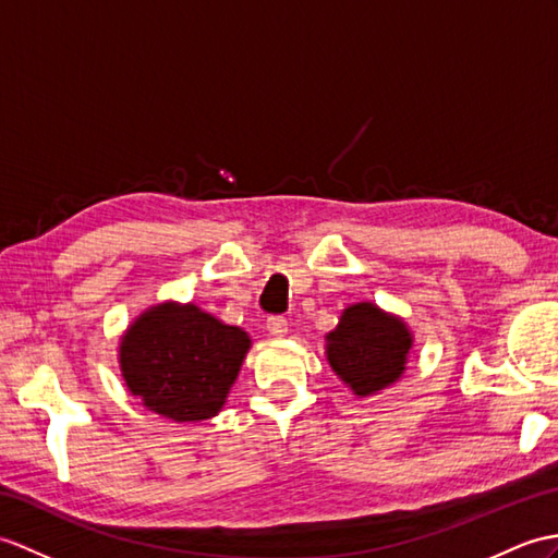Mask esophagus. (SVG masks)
<instances>
[{
	"label": "esophagus",
	"instance_id": "esophagus-1",
	"mask_svg": "<svg viewBox=\"0 0 558 558\" xmlns=\"http://www.w3.org/2000/svg\"><path fill=\"white\" fill-rule=\"evenodd\" d=\"M266 328H268V335H270V338L282 340L284 335H288V320L280 318V316H270V318L266 320Z\"/></svg>",
	"mask_w": 558,
	"mask_h": 558
}]
</instances>
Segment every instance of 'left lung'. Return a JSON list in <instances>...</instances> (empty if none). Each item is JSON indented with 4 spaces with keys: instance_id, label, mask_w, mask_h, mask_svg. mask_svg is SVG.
<instances>
[{
    "instance_id": "8db88e82",
    "label": "left lung",
    "mask_w": 558,
    "mask_h": 558,
    "mask_svg": "<svg viewBox=\"0 0 558 558\" xmlns=\"http://www.w3.org/2000/svg\"><path fill=\"white\" fill-rule=\"evenodd\" d=\"M411 349L407 320L373 302L349 304L338 328L326 335L328 364L356 397H373L401 380Z\"/></svg>"
}]
</instances>
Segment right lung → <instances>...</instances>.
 <instances>
[{
	"label": "right lung",
	"instance_id": "obj_1",
	"mask_svg": "<svg viewBox=\"0 0 558 558\" xmlns=\"http://www.w3.org/2000/svg\"><path fill=\"white\" fill-rule=\"evenodd\" d=\"M250 347V332L192 302L168 300L142 311L121 335L119 366L147 411L199 423L223 409Z\"/></svg>",
	"mask_w": 558,
	"mask_h": 558
}]
</instances>
